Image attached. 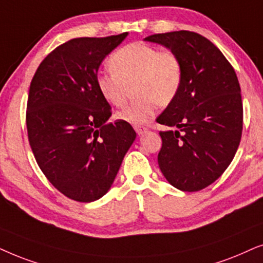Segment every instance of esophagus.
Masks as SVG:
<instances>
[{
    "instance_id": "esophagus-1",
    "label": "esophagus",
    "mask_w": 263,
    "mask_h": 263,
    "mask_svg": "<svg viewBox=\"0 0 263 263\" xmlns=\"http://www.w3.org/2000/svg\"><path fill=\"white\" fill-rule=\"evenodd\" d=\"M135 129H136V132H137V134H138L139 136L144 135L145 132L148 131V128H146V127H143V126H136Z\"/></svg>"
}]
</instances>
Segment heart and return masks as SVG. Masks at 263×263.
<instances>
[{"label":"heart","mask_w":263,"mask_h":263,"mask_svg":"<svg viewBox=\"0 0 263 263\" xmlns=\"http://www.w3.org/2000/svg\"><path fill=\"white\" fill-rule=\"evenodd\" d=\"M108 64L111 71L97 73L96 87L106 102L121 107L126 102L127 86L135 82L134 93L138 99L117 115L132 126L146 124L159 104L168 106L183 82V67L176 54L142 42L115 50Z\"/></svg>","instance_id":"1"}]
</instances>
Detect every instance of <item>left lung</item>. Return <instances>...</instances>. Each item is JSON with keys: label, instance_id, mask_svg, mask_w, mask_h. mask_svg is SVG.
I'll return each mask as SVG.
<instances>
[{"label": "left lung", "instance_id": "left-lung-1", "mask_svg": "<svg viewBox=\"0 0 263 263\" xmlns=\"http://www.w3.org/2000/svg\"><path fill=\"white\" fill-rule=\"evenodd\" d=\"M144 41L170 49L183 67L179 92L156 119L171 127L160 132L159 167L172 186L199 191L225 172L239 146L243 104L236 72L198 33L174 31Z\"/></svg>", "mask_w": 263, "mask_h": 263}]
</instances>
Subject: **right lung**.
I'll return each instance as SVG.
<instances>
[{"instance_id": "1", "label": "right lung", "mask_w": 263, "mask_h": 263, "mask_svg": "<svg viewBox=\"0 0 263 263\" xmlns=\"http://www.w3.org/2000/svg\"><path fill=\"white\" fill-rule=\"evenodd\" d=\"M127 34L66 42L41 62L31 82V149L48 180L74 201L107 194L137 136L127 122H107L111 108L96 87L104 58Z\"/></svg>"}]
</instances>
